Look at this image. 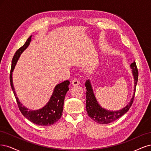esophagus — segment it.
Instances as JSON below:
<instances>
[{"label":"esophagus","instance_id":"1","mask_svg":"<svg viewBox=\"0 0 151 151\" xmlns=\"http://www.w3.org/2000/svg\"><path fill=\"white\" fill-rule=\"evenodd\" d=\"M80 81L78 80V79H76V78H75L72 81H71V84H72V85H74V86H76V85H80Z\"/></svg>","mask_w":151,"mask_h":151}]
</instances>
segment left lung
Returning <instances> with one entry per match:
<instances>
[{"label":"left lung","mask_w":151,"mask_h":151,"mask_svg":"<svg viewBox=\"0 0 151 151\" xmlns=\"http://www.w3.org/2000/svg\"><path fill=\"white\" fill-rule=\"evenodd\" d=\"M130 68L132 69V72L134 79V88L132 97L131 98L129 103L125 107L119 110L111 111L102 108L97 101L93 90L92 89L91 84L90 80H86L85 85L86 86V109L87 114L96 123L100 124H107L117 120L120 116L124 115L126 112H127L130 106H132L135 93V87L137 83L138 80V70L136 63L134 61L130 65Z\"/></svg>","instance_id":"1"}]
</instances>
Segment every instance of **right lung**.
<instances>
[{"label":"right lung","mask_w":151,"mask_h":151,"mask_svg":"<svg viewBox=\"0 0 151 151\" xmlns=\"http://www.w3.org/2000/svg\"><path fill=\"white\" fill-rule=\"evenodd\" d=\"M31 37L32 36L29 37L25 44L19 48L16 52L15 55H14L10 74L11 86L14 96L16 97L19 109L22 114L27 119L30 120L34 124L41 126H49L56 123L61 118L63 110L65 95L67 91L70 89L68 87L70 81L68 80H66L56 85L50 100L42 108L36 110H29L26 106L22 105L21 102L19 101V99L17 96L15 89H14L12 80V72L21 55L29 45L31 41Z\"/></svg>","instance_id":"add662e5"}]
</instances>
